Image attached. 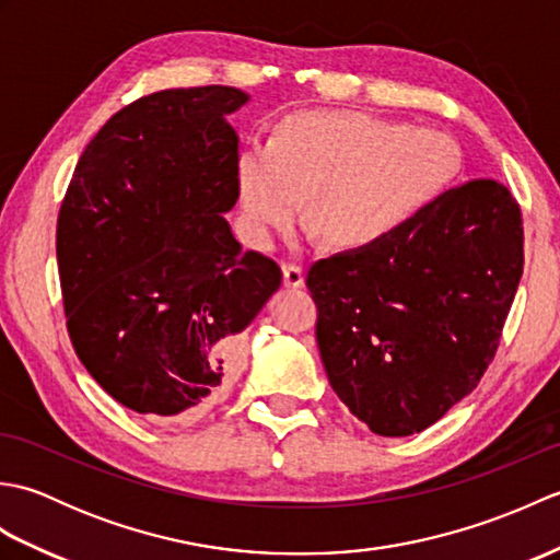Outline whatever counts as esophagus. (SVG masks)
Segmentation results:
<instances>
[{"label": "esophagus", "mask_w": 560, "mask_h": 560, "mask_svg": "<svg viewBox=\"0 0 560 560\" xmlns=\"http://www.w3.org/2000/svg\"><path fill=\"white\" fill-rule=\"evenodd\" d=\"M305 283V271L299 265H283V287L301 289Z\"/></svg>", "instance_id": "esophagus-1"}]
</instances>
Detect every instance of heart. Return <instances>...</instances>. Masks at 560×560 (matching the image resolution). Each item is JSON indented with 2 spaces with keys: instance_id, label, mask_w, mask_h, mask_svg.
I'll list each match as a JSON object with an SVG mask.
<instances>
[{
  "instance_id": "heart-1",
  "label": "heart",
  "mask_w": 560,
  "mask_h": 560,
  "mask_svg": "<svg viewBox=\"0 0 560 560\" xmlns=\"http://www.w3.org/2000/svg\"><path fill=\"white\" fill-rule=\"evenodd\" d=\"M459 151L438 129L361 110H301L235 161V192L249 245L269 249L311 197L315 235L371 249L419 221L447 192Z\"/></svg>"
}]
</instances>
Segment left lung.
I'll return each mask as SVG.
<instances>
[{
  "label": "left lung",
  "mask_w": 560,
  "mask_h": 560,
  "mask_svg": "<svg viewBox=\"0 0 560 560\" xmlns=\"http://www.w3.org/2000/svg\"><path fill=\"white\" fill-rule=\"evenodd\" d=\"M522 265V213L495 180L447 189L383 245L315 261L331 389L377 435L425 431L493 361Z\"/></svg>",
  "instance_id": "left-lung-1"
}]
</instances>
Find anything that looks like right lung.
<instances>
[{
  "label": "right lung",
  "mask_w": 560,
  "mask_h": 560,
  "mask_svg": "<svg viewBox=\"0 0 560 560\" xmlns=\"http://www.w3.org/2000/svg\"><path fill=\"white\" fill-rule=\"evenodd\" d=\"M233 86L168 89L115 113L81 153L57 219L71 343L91 377L147 419H195L231 387L241 331L281 287L243 253Z\"/></svg>",
  "instance_id": "right-lung-1"
}]
</instances>
